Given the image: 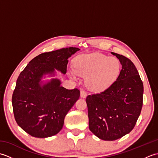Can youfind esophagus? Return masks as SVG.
<instances>
[{"label":"esophagus","instance_id":"34e87169","mask_svg":"<svg viewBox=\"0 0 158 158\" xmlns=\"http://www.w3.org/2000/svg\"><path fill=\"white\" fill-rule=\"evenodd\" d=\"M86 96H87V92L85 91V90H81V98H85Z\"/></svg>","mask_w":158,"mask_h":158}]
</instances>
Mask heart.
<instances>
[{
	"label": "heart",
	"mask_w": 158,
	"mask_h": 158,
	"mask_svg": "<svg viewBox=\"0 0 158 158\" xmlns=\"http://www.w3.org/2000/svg\"><path fill=\"white\" fill-rule=\"evenodd\" d=\"M120 70L119 60L113 57L95 53L80 56L70 74L87 76L86 83L94 90H102L115 81Z\"/></svg>",
	"instance_id": "b5f03b06"
}]
</instances>
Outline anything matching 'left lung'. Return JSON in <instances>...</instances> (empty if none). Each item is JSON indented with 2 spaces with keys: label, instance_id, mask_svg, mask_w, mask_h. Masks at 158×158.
Masks as SVG:
<instances>
[{
  "label": "left lung",
  "instance_id": "obj_1",
  "mask_svg": "<svg viewBox=\"0 0 158 158\" xmlns=\"http://www.w3.org/2000/svg\"><path fill=\"white\" fill-rule=\"evenodd\" d=\"M122 68L110 87L86 98L89 128L99 139L115 140L132 130L143 106V84L133 62L111 52Z\"/></svg>",
  "mask_w": 158,
  "mask_h": 158
}]
</instances>
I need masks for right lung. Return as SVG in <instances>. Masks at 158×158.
I'll return each mask as SVG.
<instances>
[{
	"label": "right lung",
	"mask_w": 158,
	"mask_h": 158,
	"mask_svg": "<svg viewBox=\"0 0 158 158\" xmlns=\"http://www.w3.org/2000/svg\"><path fill=\"white\" fill-rule=\"evenodd\" d=\"M79 50L66 48L43 53L19 74L12 96L13 114L18 126L32 136L47 138L58 134L79 99L78 89H66L58 79L41 81L43 75L54 76L55 69L66 74L69 58Z\"/></svg>",
	"instance_id": "add662e5"
}]
</instances>
